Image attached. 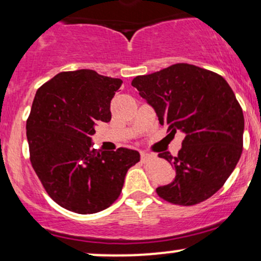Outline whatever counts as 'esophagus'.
<instances>
[{"instance_id": "34e87169", "label": "esophagus", "mask_w": 261, "mask_h": 261, "mask_svg": "<svg viewBox=\"0 0 261 261\" xmlns=\"http://www.w3.org/2000/svg\"><path fill=\"white\" fill-rule=\"evenodd\" d=\"M152 158H153V155L149 154V153H146V152H141V161L145 163V162H148L151 161Z\"/></svg>"}]
</instances>
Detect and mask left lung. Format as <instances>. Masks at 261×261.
<instances>
[{"mask_svg": "<svg viewBox=\"0 0 261 261\" xmlns=\"http://www.w3.org/2000/svg\"><path fill=\"white\" fill-rule=\"evenodd\" d=\"M168 131L185 134L178 154L162 152L175 179L155 189L174 205L191 206L217 193L243 151L244 116L234 93L220 74L175 64L131 82ZM170 133V134H172Z\"/></svg>", "mask_w": 261, "mask_h": 261, "instance_id": "1", "label": "left lung"}]
</instances>
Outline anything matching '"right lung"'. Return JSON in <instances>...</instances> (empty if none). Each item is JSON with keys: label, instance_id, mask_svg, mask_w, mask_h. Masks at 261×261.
Returning <instances> with one entry per match:
<instances>
[{"label": "right lung", "instance_id": "right-lung-1", "mask_svg": "<svg viewBox=\"0 0 261 261\" xmlns=\"http://www.w3.org/2000/svg\"><path fill=\"white\" fill-rule=\"evenodd\" d=\"M121 83L93 70L67 71L44 83L33 100L27 120L31 163L47 195L68 211L109 207L140 161L134 149L92 148L95 124L110 121V101Z\"/></svg>", "mask_w": 261, "mask_h": 261}]
</instances>
